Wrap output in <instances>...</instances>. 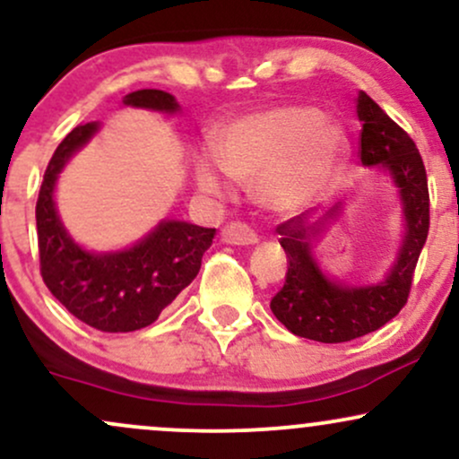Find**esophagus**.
I'll use <instances>...</instances> for the list:
<instances>
[{"label":"esophagus","mask_w":459,"mask_h":459,"mask_svg":"<svg viewBox=\"0 0 459 459\" xmlns=\"http://www.w3.org/2000/svg\"><path fill=\"white\" fill-rule=\"evenodd\" d=\"M222 241L224 244H233V246H250L259 241V237L255 235V230L250 226L241 224V222H229L222 229Z\"/></svg>","instance_id":"esophagus-1"}]
</instances>
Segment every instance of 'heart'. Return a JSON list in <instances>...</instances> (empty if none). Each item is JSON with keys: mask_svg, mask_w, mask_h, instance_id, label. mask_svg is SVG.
I'll return each mask as SVG.
<instances>
[{"mask_svg": "<svg viewBox=\"0 0 459 459\" xmlns=\"http://www.w3.org/2000/svg\"><path fill=\"white\" fill-rule=\"evenodd\" d=\"M345 152L343 131L308 105H282L229 125L194 161L198 187L224 196L229 177L250 183L272 212H298L328 192Z\"/></svg>", "mask_w": 459, "mask_h": 459, "instance_id": "b5f03b06", "label": "heart"}]
</instances>
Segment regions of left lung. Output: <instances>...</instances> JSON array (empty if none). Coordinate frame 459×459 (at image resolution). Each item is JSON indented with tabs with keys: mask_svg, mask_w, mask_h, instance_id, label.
Returning a JSON list of instances; mask_svg holds the SVG:
<instances>
[{
	"mask_svg": "<svg viewBox=\"0 0 459 459\" xmlns=\"http://www.w3.org/2000/svg\"><path fill=\"white\" fill-rule=\"evenodd\" d=\"M360 146L358 155L365 166L391 170L403 200L405 239L386 281L373 287H343L330 282L310 256V235L315 226L302 215L276 226L289 267L281 291L270 307L276 319L302 339L319 343H345L388 324L405 307L420 250L429 230V189L423 157L414 140L368 97L358 94Z\"/></svg>",
	"mask_w": 459,
	"mask_h": 459,
	"instance_id": "obj_1",
	"label": "left lung"
}]
</instances>
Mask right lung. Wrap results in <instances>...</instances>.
I'll return each mask as SVG.
<instances>
[{
  "instance_id": "1",
  "label": "right lung",
  "mask_w": 459,
  "mask_h": 459,
  "mask_svg": "<svg viewBox=\"0 0 459 459\" xmlns=\"http://www.w3.org/2000/svg\"><path fill=\"white\" fill-rule=\"evenodd\" d=\"M125 105L161 112H177L178 108L175 97L163 91H135L125 97ZM97 129V123L73 129L57 144L45 170L36 200L40 276L57 302L91 328L134 332L151 325L196 278L215 229L170 220L125 252L91 255L82 250L57 218L54 187L68 157Z\"/></svg>"
}]
</instances>
